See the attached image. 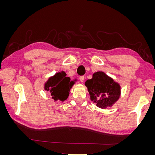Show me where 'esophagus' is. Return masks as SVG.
I'll use <instances>...</instances> for the list:
<instances>
[{
  "label": "esophagus",
  "instance_id": "esophagus-1",
  "mask_svg": "<svg viewBox=\"0 0 155 155\" xmlns=\"http://www.w3.org/2000/svg\"><path fill=\"white\" fill-rule=\"evenodd\" d=\"M79 80H80V81L81 83H83L84 81V80H85V77H84V76H80V77H79Z\"/></svg>",
  "mask_w": 155,
  "mask_h": 155
}]
</instances>
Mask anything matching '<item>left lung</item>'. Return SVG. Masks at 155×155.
<instances>
[{
    "instance_id": "obj_1",
    "label": "left lung",
    "mask_w": 155,
    "mask_h": 155,
    "mask_svg": "<svg viewBox=\"0 0 155 155\" xmlns=\"http://www.w3.org/2000/svg\"><path fill=\"white\" fill-rule=\"evenodd\" d=\"M85 85L91 96V100L99 108L105 109L112 107L120 98V84L104 72L94 73L92 78L87 80Z\"/></svg>"
}]
</instances>
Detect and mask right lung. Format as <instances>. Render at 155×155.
Returning <instances> with one entry per match:
<instances>
[{"label": "right lung", "instance_id": "1", "mask_svg": "<svg viewBox=\"0 0 155 155\" xmlns=\"http://www.w3.org/2000/svg\"><path fill=\"white\" fill-rule=\"evenodd\" d=\"M73 82L70 81V78L67 77L66 73L61 71L48 79L45 84V89L50 93L54 101H64L69 96L70 88L74 84Z\"/></svg>", "mask_w": 155, "mask_h": 155}]
</instances>
